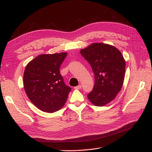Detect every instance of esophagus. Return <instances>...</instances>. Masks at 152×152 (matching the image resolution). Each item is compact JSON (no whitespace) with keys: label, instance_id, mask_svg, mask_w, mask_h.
I'll list each match as a JSON object with an SVG mask.
<instances>
[{"label":"esophagus","instance_id":"1","mask_svg":"<svg viewBox=\"0 0 152 152\" xmlns=\"http://www.w3.org/2000/svg\"><path fill=\"white\" fill-rule=\"evenodd\" d=\"M74 88L75 89H80L82 88V86L81 85H79V86H75Z\"/></svg>","mask_w":152,"mask_h":152}]
</instances>
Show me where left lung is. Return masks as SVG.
Segmentation results:
<instances>
[{
  "instance_id": "8db88e82",
  "label": "left lung",
  "mask_w": 152,
  "mask_h": 152,
  "mask_svg": "<svg viewBox=\"0 0 152 152\" xmlns=\"http://www.w3.org/2000/svg\"><path fill=\"white\" fill-rule=\"evenodd\" d=\"M80 52L94 73V88L87 98L95 106L103 107L115 98L122 89L125 59L118 49L104 43H93Z\"/></svg>"
}]
</instances>
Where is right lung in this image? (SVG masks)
Masks as SVG:
<instances>
[{
    "label": "right lung",
    "instance_id": "add662e5",
    "mask_svg": "<svg viewBox=\"0 0 152 152\" xmlns=\"http://www.w3.org/2000/svg\"><path fill=\"white\" fill-rule=\"evenodd\" d=\"M66 53L40 54L26 66L25 93L31 102L43 112L53 113L65 104L71 88L66 86L59 68Z\"/></svg>",
    "mask_w": 152,
    "mask_h": 152
}]
</instances>
